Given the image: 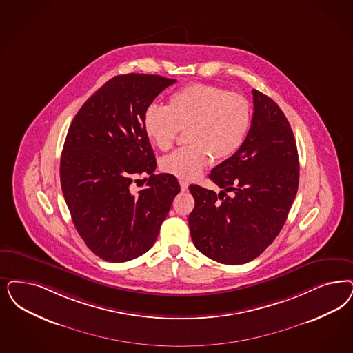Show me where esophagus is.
<instances>
[{
    "label": "esophagus",
    "mask_w": 353,
    "mask_h": 353,
    "mask_svg": "<svg viewBox=\"0 0 353 353\" xmlns=\"http://www.w3.org/2000/svg\"><path fill=\"white\" fill-rule=\"evenodd\" d=\"M179 183H180V186H181V190H183V192H186V190L189 189V183H188V181H185V180L181 179Z\"/></svg>",
    "instance_id": "1"
}]
</instances>
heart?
<instances>
[{
	"label": "heart",
	"mask_w": 353,
	"mask_h": 353,
	"mask_svg": "<svg viewBox=\"0 0 353 353\" xmlns=\"http://www.w3.org/2000/svg\"><path fill=\"white\" fill-rule=\"evenodd\" d=\"M252 123V110L241 95L215 85H192L174 92L168 107L151 104L143 114V130L160 151L174 145L188 130L183 147L161 160L165 173L183 180L202 174L212 158L230 159L241 148Z\"/></svg>",
	"instance_id": "b5f03b06"
}]
</instances>
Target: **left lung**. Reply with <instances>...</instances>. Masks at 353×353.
Wrapping results in <instances>:
<instances>
[{
	"label": "left lung",
	"instance_id": "1",
	"mask_svg": "<svg viewBox=\"0 0 353 353\" xmlns=\"http://www.w3.org/2000/svg\"><path fill=\"white\" fill-rule=\"evenodd\" d=\"M252 92L254 113L243 146L208 176L221 192L189 186L195 201L189 215L192 240L202 254L224 265L248 263L265 252L281 231L299 188L291 125L271 97Z\"/></svg>",
	"mask_w": 353,
	"mask_h": 353
}]
</instances>
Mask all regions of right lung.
<instances>
[{
    "label": "right lung",
    "mask_w": 353,
    "mask_h": 353,
    "mask_svg": "<svg viewBox=\"0 0 353 353\" xmlns=\"http://www.w3.org/2000/svg\"><path fill=\"white\" fill-rule=\"evenodd\" d=\"M174 82L151 74L113 77L69 128L60 163L62 193L75 230L107 262L148 252L180 193L174 176L154 173L157 159L143 130L147 107ZM146 174L147 188L132 195L131 183Z\"/></svg>",
    "instance_id": "add662e5"
}]
</instances>
